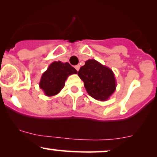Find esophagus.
Returning a JSON list of instances; mask_svg holds the SVG:
<instances>
[{
  "label": "esophagus",
  "mask_w": 157,
  "mask_h": 157,
  "mask_svg": "<svg viewBox=\"0 0 157 157\" xmlns=\"http://www.w3.org/2000/svg\"><path fill=\"white\" fill-rule=\"evenodd\" d=\"M80 65H76V66H75V69L77 70V71H78L79 70H80Z\"/></svg>",
  "instance_id": "34e87169"
}]
</instances>
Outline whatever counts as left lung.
Segmentation results:
<instances>
[{"mask_svg":"<svg viewBox=\"0 0 157 157\" xmlns=\"http://www.w3.org/2000/svg\"><path fill=\"white\" fill-rule=\"evenodd\" d=\"M78 76L88 94L96 100H108L115 91L117 84L112 70L96 60H87L78 71Z\"/></svg>","mask_w":157,"mask_h":157,"instance_id":"obj_1","label":"left lung"}]
</instances>
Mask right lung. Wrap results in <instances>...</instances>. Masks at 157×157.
I'll return each mask as SVG.
<instances>
[{"mask_svg":"<svg viewBox=\"0 0 157 157\" xmlns=\"http://www.w3.org/2000/svg\"><path fill=\"white\" fill-rule=\"evenodd\" d=\"M77 74V70L68 62L54 61L42 74L39 87L43 90L45 96H55L64 88L67 77L71 74Z\"/></svg>","mask_w":157,"mask_h":157,"instance_id":"obj_1","label":"right lung"}]
</instances>
